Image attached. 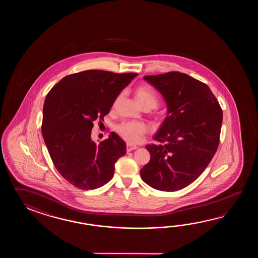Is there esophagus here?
<instances>
[{
    "label": "esophagus",
    "instance_id": "esophagus-1",
    "mask_svg": "<svg viewBox=\"0 0 258 258\" xmlns=\"http://www.w3.org/2000/svg\"><path fill=\"white\" fill-rule=\"evenodd\" d=\"M137 146H134V145H131V144H127L126 145L127 152H130L132 150H135V149H137Z\"/></svg>",
    "mask_w": 258,
    "mask_h": 258
}]
</instances>
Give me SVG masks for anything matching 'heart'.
<instances>
[{"instance_id": "1", "label": "heart", "mask_w": 258, "mask_h": 258, "mask_svg": "<svg viewBox=\"0 0 258 258\" xmlns=\"http://www.w3.org/2000/svg\"><path fill=\"white\" fill-rule=\"evenodd\" d=\"M135 96L138 104L143 109H154L159 102L158 96L154 92L153 89L148 86H141L137 88ZM116 130L123 140L134 144L137 143L146 133V126L138 121H125L118 125Z\"/></svg>"}]
</instances>
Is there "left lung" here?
I'll list each match as a JSON object with an SVG mask.
<instances>
[{
    "label": "left lung",
    "mask_w": 258,
    "mask_h": 258,
    "mask_svg": "<svg viewBox=\"0 0 258 258\" xmlns=\"http://www.w3.org/2000/svg\"><path fill=\"white\" fill-rule=\"evenodd\" d=\"M144 79L163 96L168 112L148 145L150 160L140 170L143 181L159 191L174 192L191 184L218 149L222 110L210 88L180 72Z\"/></svg>",
    "instance_id": "1"
}]
</instances>
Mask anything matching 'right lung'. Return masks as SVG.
I'll list each match as a JSON object with an SVG mask.
<instances>
[{
	"label": "right lung",
	"instance_id": "1",
	"mask_svg": "<svg viewBox=\"0 0 258 258\" xmlns=\"http://www.w3.org/2000/svg\"><path fill=\"white\" fill-rule=\"evenodd\" d=\"M137 76L88 70L63 77L49 90L42 136L55 168L74 186L93 190L113 177L116 161L126 154L125 142L111 132L97 145L91 130L93 121L104 120L118 95Z\"/></svg>",
	"mask_w": 258,
	"mask_h": 258
}]
</instances>
